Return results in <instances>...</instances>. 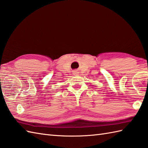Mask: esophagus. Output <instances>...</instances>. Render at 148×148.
Returning a JSON list of instances; mask_svg holds the SVG:
<instances>
[{
  "label": "esophagus",
  "mask_w": 148,
  "mask_h": 148,
  "mask_svg": "<svg viewBox=\"0 0 148 148\" xmlns=\"http://www.w3.org/2000/svg\"><path fill=\"white\" fill-rule=\"evenodd\" d=\"M74 74H77V72H74Z\"/></svg>",
  "instance_id": "1"
}]
</instances>
